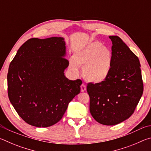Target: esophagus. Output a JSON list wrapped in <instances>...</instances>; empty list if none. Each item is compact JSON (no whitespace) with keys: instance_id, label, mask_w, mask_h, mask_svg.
I'll return each instance as SVG.
<instances>
[{"instance_id":"obj_1","label":"esophagus","mask_w":151,"mask_h":151,"mask_svg":"<svg viewBox=\"0 0 151 151\" xmlns=\"http://www.w3.org/2000/svg\"><path fill=\"white\" fill-rule=\"evenodd\" d=\"M81 92H85L86 89V86L85 85V84L83 83L82 85H81Z\"/></svg>"}]
</instances>
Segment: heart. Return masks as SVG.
<instances>
[{"instance_id": "b5f03b06", "label": "heart", "mask_w": 151, "mask_h": 151, "mask_svg": "<svg viewBox=\"0 0 151 151\" xmlns=\"http://www.w3.org/2000/svg\"><path fill=\"white\" fill-rule=\"evenodd\" d=\"M70 60L68 68L74 74H78V66H83V74L86 80L100 83L108 77L112 63V52L99 42H94L76 52Z\"/></svg>"}]
</instances>
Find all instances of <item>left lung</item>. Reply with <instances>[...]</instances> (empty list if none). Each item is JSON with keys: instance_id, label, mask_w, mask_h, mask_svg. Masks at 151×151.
Instances as JSON below:
<instances>
[{"instance_id": "1", "label": "left lung", "mask_w": 151, "mask_h": 151, "mask_svg": "<svg viewBox=\"0 0 151 151\" xmlns=\"http://www.w3.org/2000/svg\"><path fill=\"white\" fill-rule=\"evenodd\" d=\"M112 63L108 77L100 83H88L91 115L99 123L115 125L129 119L143 93L140 62L117 36H110Z\"/></svg>"}]
</instances>
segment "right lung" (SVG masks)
<instances>
[{"label":"right lung","mask_w":151,"mask_h":151,"mask_svg":"<svg viewBox=\"0 0 151 151\" xmlns=\"http://www.w3.org/2000/svg\"><path fill=\"white\" fill-rule=\"evenodd\" d=\"M65 55L63 38H32L19 48L10 64L9 100L29 124L48 127L57 123L80 93L82 81L65 76L69 63Z\"/></svg>","instance_id":"obj_1"}]
</instances>
